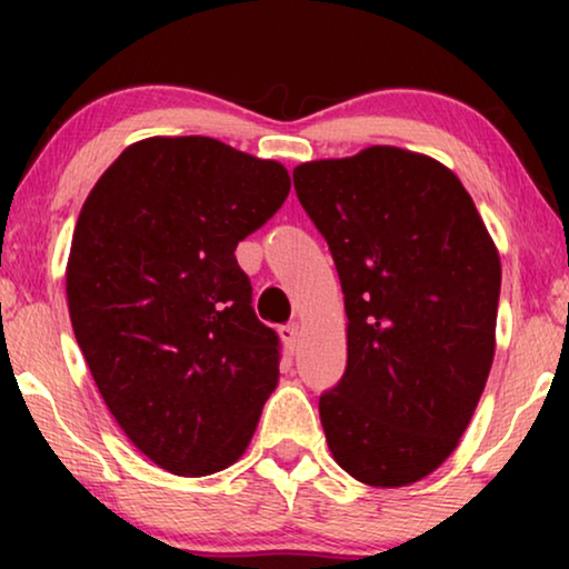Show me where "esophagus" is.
I'll return each instance as SVG.
<instances>
[{
  "label": "esophagus",
  "instance_id": "1",
  "mask_svg": "<svg viewBox=\"0 0 569 569\" xmlns=\"http://www.w3.org/2000/svg\"><path fill=\"white\" fill-rule=\"evenodd\" d=\"M279 337H282V341L290 349H295L298 347V341H300V326L298 323H287V326H282V329H279Z\"/></svg>",
  "mask_w": 569,
  "mask_h": 569
}]
</instances>
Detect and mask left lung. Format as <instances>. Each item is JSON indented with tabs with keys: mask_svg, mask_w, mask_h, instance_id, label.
Masks as SVG:
<instances>
[{
	"mask_svg": "<svg viewBox=\"0 0 569 569\" xmlns=\"http://www.w3.org/2000/svg\"><path fill=\"white\" fill-rule=\"evenodd\" d=\"M292 178L345 292L347 370L318 401L326 442L362 485H415L453 453L485 391L500 253L427 154L376 144Z\"/></svg>",
	"mask_w": 569,
	"mask_h": 569,
	"instance_id": "left-lung-1",
	"label": "left lung"
}]
</instances>
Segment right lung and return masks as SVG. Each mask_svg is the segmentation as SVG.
Instances as JSON below:
<instances>
[{
  "label": "right lung",
  "instance_id": "obj_1",
  "mask_svg": "<svg viewBox=\"0 0 569 569\" xmlns=\"http://www.w3.org/2000/svg\"><path fill=\"white\" fill-rule=\"evenodd\" d=\"M290 173L212 137L129 144L84 199L67 261L74 339L142 453L207 477L246 453L279 378V337L236 248L274 217Z\"/></svg>",
  "mask_w": 569,
  "mask_h": 569
}]
</instances>
